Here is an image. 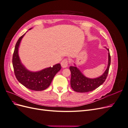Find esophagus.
<instances>
[{
	"label": "esophagus",
	"mask_w": 128,
	"mask_h": 128,
	"mask_svg": "<svg viewBox=\"0 0 128 128\" xmlns=\"http://www.w3.org/2000/svg\"><path fill=\"white\" fill-rule=\"evenodd\" d=\"M69 64V60L67 59H64L61 62V65L62 68H66L68 67Z\"/></svg>",
	"instance_id": "1"
}]
</instances>
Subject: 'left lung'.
Here are the masks:
<instances>
[{
	"label": "left lung",
	"instance_id": "8db88e82",
	"mask_svg": "<svg viewBox=\"0 0 128 128\" xmlns=\"http://www.w3.org/2000/svg\"><path fill=\"white\" fill-rule=\"evenodd\" d=\"M108 52V62L107 68L103 74L96 78H89L85 76L76 66L69 67L71 72L70 85L74 91L77 92H88L95 90L101 86L105 81L110 64V56L109 49L107 48Z\"/></svg>",
	"mask_w": 128,
	"mask_h": 128
}]
</instances>
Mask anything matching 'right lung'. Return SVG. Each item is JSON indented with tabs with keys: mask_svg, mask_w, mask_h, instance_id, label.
<instances>
[{
	"mask_svg": "<svg viewBox=\"0 0 128 128\" xmlns=\"http://www.w3.org/2000/svg\"><path fill=\"white\" fill-rule=\"evenodd\" d=\"M24 34L19 38L16 42L13 55L12 63L15 77L19 82L30 90H44L51 84L54 77L60 70L61 66L60 64H58L52 67L45 68L36 72H30L26 69L21 63L18 54L19 45Z\"/></svg>",
	"mask_w": 128,
	"mask_h": 128,
	"instance_id": "obj_1",
	"label": "right lung"
}]
</instances>
